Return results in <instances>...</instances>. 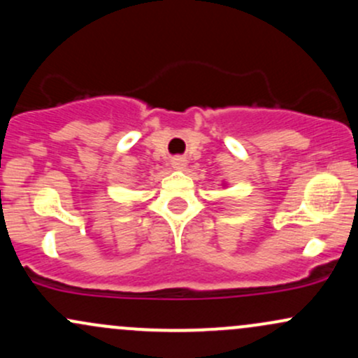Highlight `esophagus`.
Here are the masks:
<instances>
[{
  "label": "esophagus",
  "instance_id": "esophagus-1",
  "mask_svg": "<svg viewBox=\"0 0 358 358\" xmlns=\"http://www.w3.org/2000/svg\"><path fill=\"white\" fill-rule=\"evenodd\" d=\"M171 166H173V170H185V166H187V163H185L183 158H180V156H176V158L171 159Z\"/></svg>",
  "mask_w": 358,
  "mask_h": 358
}]
</instances>
